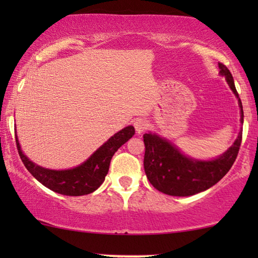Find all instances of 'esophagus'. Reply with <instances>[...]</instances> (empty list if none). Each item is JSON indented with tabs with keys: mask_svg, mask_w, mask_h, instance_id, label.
I'll return each mask as SVG.
<instances>
[{
	"mask_svg": "<svg viewBox=\"0 0 258 258\" xmlns=\"http://www.w3.org/2000/svg\"><path fill=\"white\" fill-rule=\"evenodd\" d=\"M134 126H135L136 133L137 134H141V133H143L144 130L148 128V122L146 121V119H143V118H139V119H136L135 123H134Z\"/></svg>",
	"mask_w": 258,
	"mask_h": 258,
	"instance_id": "esophagus-1",
	"label": "esophagus"
}]
</instances>
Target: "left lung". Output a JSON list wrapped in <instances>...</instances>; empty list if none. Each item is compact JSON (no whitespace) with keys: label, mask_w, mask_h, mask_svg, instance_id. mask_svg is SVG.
I'll list each match as a JSON object with an SVG mask.
<instances>
[{"label":"left lung","mask_w":258,"mask_h":258,"mask_svg":"<svg viewBox=\"0 0 258 258\" xmlns=\"http://www.w3.org/2000/svg\"><path fill=\"white\" fill-rule=\"evenodd\" d=\"M218 67L221 75L225 76L229 87L238 98L231 73L223 63H218ZM238 102L243 122V107L239 98ZM143 142L146 146L144 171L154 188L170 196H191L215 185L230 170L241 147L242 130L232 147L213 161H197L186 157L174 144L155 134H144Z\"/></svg>","instance_id":"left-lung-1"}]
</instances>
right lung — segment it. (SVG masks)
I'll return each instance as SVG.
<instances>
[{"label":"right lung","instance_id":"obj_1","mask_svg":"<svg viewBox=\"0 0 258 258\" xmlns=\"http://www.w3.org/2000/svg\"><path fill=\"white\" fill-rule=\"evenodd\" d=\"M134 134L135 129L133 125L122 129L121 132L110 137L103 146L98 148L84 163L69 170H49L38 167L22 153L17 137L16 146L27 170L38 182L61 195L82 196L95 191L103 183L114 154L119 147L132 139Z\"/></svg>","mask_w":258,"mask_h":258}]
</instances>
